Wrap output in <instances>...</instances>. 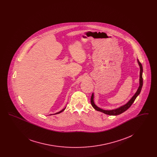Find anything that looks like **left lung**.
Here are the masks:
<instances>
[{"label":"left lung","mask_w":157,"mask_h":157,"mask_svg":"<svg viewBox=\"0 0 157 157\" xmlns=\"http://www.w3.org/2000/svg\"><path fill=\"white\" fill-rule=\"evenodd\" d=\"M138 63L139 64V66L140 67V86L138 90H136V93L131 98V99L127 102L126 104L120 106V108L115 109H112V110H104L102 109L99 107H98L94 103V93L92 94L91 98H90V103L92 106H93V108L96 109L98 111H100V112H103L105 114L107 115H120L121 113L125 112V111H127V109L132 105V104L134 103V102L135 100V99L136 97L139 95V94L141 92V90L142 89V85H143V79H142V72H143V69H142V64L141 63V62L139 61V60L138 59Z\"/></svg>","instance_id":"8db88e82"}]
</instances>
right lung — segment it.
<instances>
[{"instance_id":"obj_1","label":"right lung","mask_w":157,"mask_h":157,"mask_svg":"<svg viewBox=\"0 0 157 157\" xmlns=\"http://www.w3.org/2000/svg\"><path fill=\"white\" fill-rule=\"evenodd\" d=\"M65 108H66V107H65ZM65 108H64V109H62V110H61V111H59V112H57V113H55V114H58V113H60V112H63V111H64V110H65Z\"/></svg>"}]
</instances>
